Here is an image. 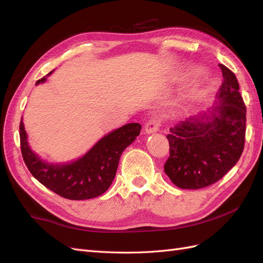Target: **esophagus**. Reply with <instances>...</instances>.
<instances>
[{
    "label": "esophagus",
    "mask_w": 263,
    "mask_h": 263,
    "mask_svg": "<svg viewBox=\"0 0 263 263\" xmlns=\"http://www.w3.org/2000/svg\"><path fill=\"white\" fill-rule=\"evenodd\" d=\"M160 126H161L160 119L157 118V117H154V118L149 119V121L146 123V125H145V132L147 134H153V133L159 130V128H160Z\"/></svg>",
    "instance_id": "esophagus-1"
}]
</instances>
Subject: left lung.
I'll return each instance as SVG.
<instances>
[{
	"instance_id": "1",
	"label": "left lung",
	"mask_w": 263,
	"mask_h": 263,
	"mask_svg": "<svg viewBox=\"0 0 263 263\" xmlns=\"http://www.w3.org/2000/svg\"><path fill=\"white\" fill-rule=\"evenodd\" d=\"M222 83L219 104L209 113L190 117L170 128V156L164 172L180 189L197 190L214 184L238 162L246 136V105L232 70L218 65Z\"/></svg>"
}]
</instances>
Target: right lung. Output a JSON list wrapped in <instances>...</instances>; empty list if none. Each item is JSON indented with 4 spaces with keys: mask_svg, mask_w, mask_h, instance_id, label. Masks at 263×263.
I'll return each instance as SVG.
<instances>
[{
    "mask_svg": "<svg viewBox=\"0 0 263 263\" xmlns=\"http://www.w3.org/2000/svg\"><path fill=\"white\" fill-rule=\"evenodd\" d=\"M52 73L49 72L47 76ZM46 81V77L36 84ZM141 125L127 124L105 135L78 160L53 164L42 160L27 141L24 123L20 124L21 150L24 162L33 177L47 189L68 200H89L100 196L112 184L123 151L140 134Z\"/></svg>",
    "mask_w": 263,
    "mask_h": 263,
    "instance_id": "obj_1",
    "label": "right lung"
}]
</instances>
